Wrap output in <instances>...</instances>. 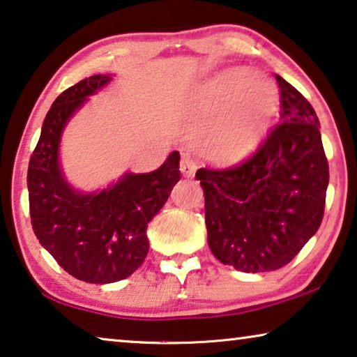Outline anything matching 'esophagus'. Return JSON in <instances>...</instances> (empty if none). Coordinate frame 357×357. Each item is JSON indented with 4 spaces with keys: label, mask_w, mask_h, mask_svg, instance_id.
<instances>
[{
    "label": "esophagus",
    "mask_w": 357,
    "mask_h": 357,
    "mask_svg": "<svg viewBox=\"0 0 357 357\" xmlns=\"http://www.w3.org/2000/svg\"><path fill=\"white\" fill-rule=\"evenodd\" d=\"M180 170L187 175V177H191V175H195L196 172V161L193 159L191 154H183L182 156V162H180Z\"/></svg>",
    "instance_id": "34e87169"
}]
</instances>
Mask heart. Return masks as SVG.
Wrapping results in <instances>:
<instances>
[{
	"instance_id": "1",
	"label": "heart",
	"mask_w": 357,
	"mask_h": 357,
	"mask_svg": "<svg viewBox=\"0 0 357 357\" xmlns=\"http://www.w3.org/2000/svg\"><path fill=\"white\" fill-rule=\"evenodd\" d=\"M199 148L217 161H236L255 149L278 111V93L268 80L234 70L201 90Z\"/></svg>"
}]
</instances>
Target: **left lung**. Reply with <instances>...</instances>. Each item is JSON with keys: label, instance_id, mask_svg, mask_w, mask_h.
Masks as SVG:
<instances>
[{"label": "left lung", "instance_id": "8db88e82", "mask_svg": "<svg viewBox=\"0 0 357 357\" xmlns=\"http://www.w3.org/2000/svg\"><path fill=\"white\" fill-rule=\"evenodd\" d=\"M280 121L245 161L201 167L206 229L213 255L241 272L287 266L320 227L328 162L316 111L275 74Z\"/></svg>", "mask_w": 357, "mask_h": 357}]
</instances>
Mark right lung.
Instances as JSON below:
<instances>
[{"label":"right lung","instance_id":"right-lung-1","mask_svg":"<svg viewBox=\"0 0 357 357\" xmlns=\"http://www.w3.org/2000/svg\"><path fill=\"white\" fill-rule=\"evenodd\" d=\"M109 80L111 75H91L56 98L27 172L35 235L66 272L89 283L119 282L143 264L148 222L182 175L180 154L174 151L154 172L127 174L100 193L80 195L66 183L58 161L61 132L86 96Z\"/></svg>","mask_w":357,"mask_h":357}]
</instances>
